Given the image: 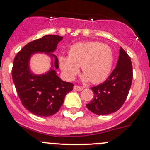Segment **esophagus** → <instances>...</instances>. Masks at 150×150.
I'll return each instance as SVG.
<instances>
[{
    "instance_id": "1",
    "label": "esophagus",
    "mask_w": 150,
    "mask_h": 150,
    "mask_svg": "<svg viewBox=\"0 0 150 150\" xmlns=\"http://www.w3.org/2000/svg\"><path fill=\"white\" fill-rule=\"evenodd\" d=\"M73 89L75 90H77V91H82V90H83V88H82V87L78 86V85H75V86H74Z\"/></svg>"
}]
</instances>
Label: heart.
I'll use <instances>...</instances> for the list:
<instances>
[{"mask_svg": "<svg viewBox=\"0 0 150 150\" xmlns=\"http://www.w3.org/2000/svg\"><path fill=\"white\" fill-rule=\"evenodd\" d=\"M112 50L107 44L98 41L78 42L70 47L68 55H60L59 63L65 78L72 80L81 65V80L84 83L103 82L111 72L113 65Z\"/></svg>", "mask_w": 150, "mask_h": 150, "instance_id": "b5f03b06", "label": "heart"}]
</instances>
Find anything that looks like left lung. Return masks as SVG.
<instances>
[{"mask_svg":"<svg viewBox=\"0 0 150 150\" xmlns=\"http://www.w3.org/2000/svg\"><path fill=\"white\" fill-rule=\"evenodd\" d=\"M130 57L120 47L116 67L103 83L91 88L94 98L87 108L98 115H106L117 111L125 101L132 81Z\"/></svg>","mask_w":150,"mask_h":150,"instance_id":"obj_1","label":"left lung"}]
</instances>
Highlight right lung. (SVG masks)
Segmentation results:
<instances>
[{
	"instance_id": "obj_1",
	"label": "right lung",
	"mask_w": 150,
	"mask_h": 150,
	"mask_svg": "<svg viewBox=\"0 0 150 150\" xmlns=\"http://www.w3.org/2000/svg\"><path fill=\"white\" fill-rule=\"evenodd\" d=\"M62 38L59 35H45L25 45L15 57L12 77L16 91L24 108L38 116L55 114L74 86L57 75L58 60L52 53ZM37 53L45 54L51 60L50 70L38 75L32 72L29 66L31 57Z\"/></svg>"
}]
</instances>
